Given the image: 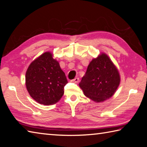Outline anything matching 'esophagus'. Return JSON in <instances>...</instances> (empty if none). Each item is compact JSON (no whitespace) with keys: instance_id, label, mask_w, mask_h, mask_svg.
<instances>
[{"instance_id":"1","label":"esophagus","mask_w":147,"mask_h":147,"mask_svg":"<svg viewBox=\"0 0 147 147\" xmlns=\"http://www.w3.org/2000/svg\"><path fill=\"white\" fill-rule=\"evenodd\" d=\"M79 79L78 78V77H76V78H75L74 79L71 80V82H75V83L79 82Z\"/></svg>"}]
</instances>
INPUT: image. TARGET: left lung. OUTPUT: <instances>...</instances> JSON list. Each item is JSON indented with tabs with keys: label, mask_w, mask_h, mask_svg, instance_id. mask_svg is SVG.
<instances>
[{
	"label": "left lung",
	"mask_w": 147,
	"mask_h": 147,
	"mask_svg": "<svg viewBox=\"0 0 147 147\" xmlns=\"http://www.w3.org/2000/svg\"><path fill=\"white\" fill-rule=\"evenodd\" d=\"M120 82L117 68L106 54H102L90 62L79 86L87 97L100 102L111 97Z\"/></svg>",
	"instance_id": "left-lung-1"
}]
</instances>
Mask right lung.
<instances>
[{
    "instance_id": "obj_1",
    "label": "right lung",
    "mask_w": 147,
    "mask_h": 147,
    "mask_svg": "<svg viewBox=\"0 0 147 147\" xmlns=\"http://www.w3.org/2000/svg\"><path fill=\"white\" fill-rule=\"evenodd\" d=\"M67 83L65 74L49 52L33 61L26 71L27 90L30 96L41 104H56L64 94Z\"/></svg>"
}]
</instances>
